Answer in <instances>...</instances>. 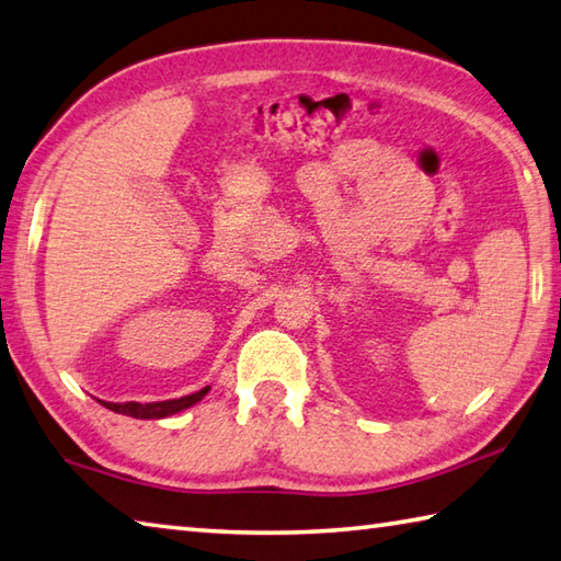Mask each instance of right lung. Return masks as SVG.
<instances>
[{
    "label": "right lung",
    "mask_w": 561,
    "mask_h": 561,
    "mask_svg": "<svg viewBox=\"0 0 561 561\" xmlns=\"http://www.w3.org/2000/svg\"><path fill=\"white\" fill-rule=\"evenodd\" d=\"M207 388L197 390V393L193 396H183V398H173V400H161V403H100L104 408H110L114 412H119V415H129V417H136V420H161V417H168V415H175V412H181L190 405L199 403L207 396Z\"/></svg>",
    "instance_id": "add662e5"
}]
</instances>
